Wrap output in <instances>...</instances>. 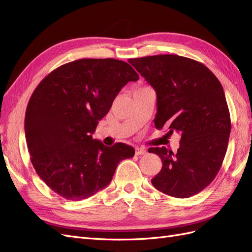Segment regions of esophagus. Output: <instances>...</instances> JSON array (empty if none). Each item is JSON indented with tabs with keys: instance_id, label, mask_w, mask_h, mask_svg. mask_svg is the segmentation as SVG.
Instances as JSON below:
<instances>
[{
	"instance_id": "esophagus-1",
	"label": "esophagus",
	"mask_w": 252,
	"mask_h": 252,
	"mask_svg": "<svg viewBox=\"0 0 252 252\" xmlns=\"http://www.w3.org/2000/svg\"><path fill=\"white\" fill-rule=\"evenodd\" d=\"M145 154H147V150L145 148H141V147L135 148V155L136 156H142V155H145Z\"/></svg>"
}]
</instances>
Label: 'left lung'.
<instances>
[{"mask_svg": "<svg viewBox=\"0 0 252 252\" xmlns=\"http://www.w3.org/2000/svg\"><path fill=\"white\" fill-rule=\"evenodd\" d=\"M157 93V129L181 133L177 154L166 147L149 152L162 159L151 180L166 194L185 199L216 178L224 161L231 122L222 84L204 64L177 55L128 61Z\"/></svg>", "mask_w": 252, "mask_h": 252, "instance_id": "left-lung-1", "label": "left lung"}]
</instances>
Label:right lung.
<instances>
[{
	"label": "right lung",
	"instance_id": "add662e5",
	"mask_svg": "<svg viewBox=\"0 0 252 252\" xmlns=\"http://www.w3.org/2000/svg\"><path fill=\"white\" fill-rule=\"evenodd\" d=\"M138 80L124 61L81 59L58 67L34 89L25 113L27 147L36 173L56 193L85 200L134 156L131 146L107 147L91 134L121 89Z\"/></svg>",
	"mask_w": 252,
	"mask_h": 252
}]
</instances>
